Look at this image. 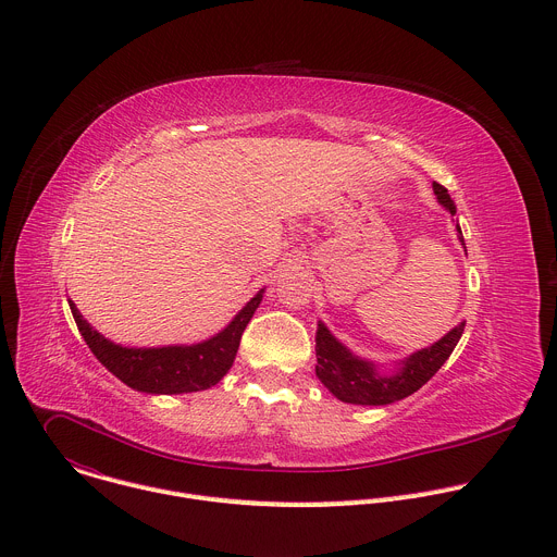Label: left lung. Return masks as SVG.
I'll use <instances>...</instances> for the list:
<instances>
[{"label": "left lung", "mask_w": 557, "mask_h": 557, "mask_svg": "<svg viewBox=\"0 0 557 557\" xmlns=\"http://www.w3.org/2000/svg\"><path fill=\"white\" fill-rule=\"evenodd\" d=\"M434 194L438 196V202L449 209V213H456V205L449 198L447 189L438 183H434ZM460 233V228H458ZM462 243V233H460ZM465 331V322L458 324L454 331H449L441 342L434 346L414 352L404 368L389 379L376 376L372 363H366L357 357H352L350 350H346L324 324L317 329V366L314 372L320 381L342 399L344 404L355 406H387L394 401H401L406 396L414 394L419 387H423L438 368L447 361V357L454 352L460 335Z\"/></svg>", "instance_id": "1"}]
</instances>
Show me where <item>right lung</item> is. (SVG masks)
<instances>
[{"mask_svg": "<svg viewBox=\"0 0 557 557\" xmlns=\"http://www.w3.org/2000/svg\"><path fill=\"white\" fill-rule=\"evenodd\" d=\"M262 301L258 293L235 320L213 339L196 346H168V348H123L99 335L70 299V310L78 333L84 335L95 357L125 385L149 394H183L207 389L215 385L233 366L237 346L256 308Z\"/></svg>", "mask_w": 557, "mask_h": 557, "instance_id": "1", "label": "right lung"}]
</instances>
